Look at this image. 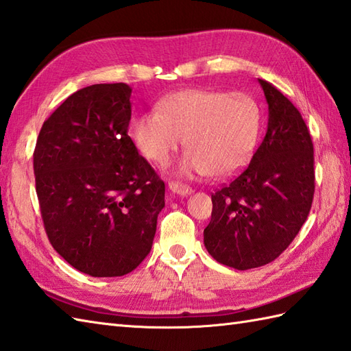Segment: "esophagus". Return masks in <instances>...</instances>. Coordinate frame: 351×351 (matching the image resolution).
I'll use <instances>...</instances> for the list:
<instances>
[{
	"label": "esophagus",
	"instance_id": "34e87169",
	"mask_svg": "<svg viewBox=\"0 0 351 351\" xmlns=\"http://www.w3.org/2000/svg\"><path fill=\"white\" fill-rule=\"evenodd\" d=\"M169 190L173 193V195H178V196H189L191 195V187H189V185H185L182 182H169Z\"/></svg>",
	"mask_w": 351,
	"mask_h": 351
}]
</instances>
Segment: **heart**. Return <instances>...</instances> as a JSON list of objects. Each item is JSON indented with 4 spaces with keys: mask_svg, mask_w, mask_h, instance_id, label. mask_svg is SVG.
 <instances>
[{
    "mask_svg": "<svg viewBox=\"0 0 351 351\" xmlns=\"http://www.w3.org/2000/svg\"><path fill=\"white\" fill-rule=\"evenodd\" d=\"M259 110L250 96L205 88L175 92L134 121L131 136L146 160L164 166L178 147L187 152L181 176H228L255 152Z\"/></svg>",
    "mask_w": 351,
    "mask_h": 351,
    "instance_id": "b5f03b06",
    "label": "heart"
}]
</instances>
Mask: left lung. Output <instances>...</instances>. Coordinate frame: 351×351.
Instances as JSON below:
<instances>
[{"instance_id": "8db88e82", "label": "left lung", "mask_w": 351, "mask_h": 351, "mask_svg": "<svg viewBox=\"0 0 351 351\" xmlns=\"http://www.w3.org/2000/svg\"><path fill=\"white\" fill-rule=\"evenodd\" d=\"M259 84L268 104L267 132L241 173L211 195L204 230L208 253L237 270L278 258L306 221L315 191L314 145L300 111L273 84Z\"/></svg>"}]
</instances>
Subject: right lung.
I'll return each instance as SVG.
<instances>
[{
	"mask_svg": "<svg viewBox=\"0 0 351 351\" xmlns=\"http://www.w3.org/2000/svg\"><path fill=\"white\" fill-rule=\"evenodd\" d=\"M131 92L114 83L72 93L43 122L33 154L48 240L93 278L141 264L164 206L162 180L128 136Z\"/></svg>",
	"mask_w": 351,
	"mask_h": 351,
	"instance_id": "obj_1",
	"label": "right lung"
}]
</instances>
